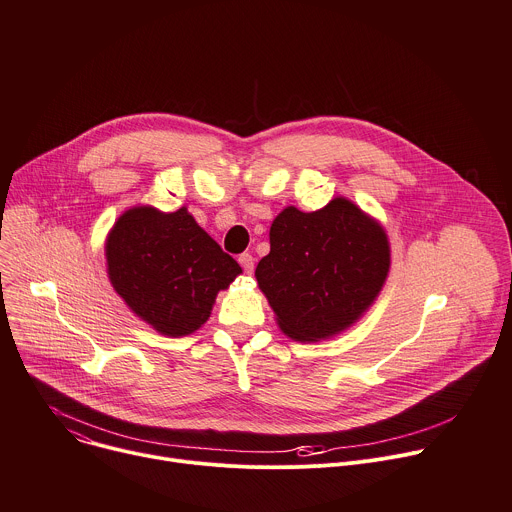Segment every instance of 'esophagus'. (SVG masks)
Returning a JSON list of instances; mask_svg holds the SVG:
<instances>
[{
    "label": "esophagus",
    "mask_w": 512,
    "mask_h": 512,
    "mask_svg": "<svg viewBox=\"0 0 512 512\" xmlns=\"http://www.w3.org/2000/svg\"><path fill=\"white\" fill-rule=\"evenodd\" d=\"M239 263H241V267H243L245 273H253V269H255V259H253V255H249V253L239 255Z\"/></svg>",
    "instance_id": "1"
}]
</instances>
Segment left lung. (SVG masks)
Listing matches in <instances>:
<instances>
[{"label":"left lung","mask_w":512,"mask_h":512,"mask_svg":"<svg viewBox=\"0 0 512 512\" xmlns=\"http://www.w3.org/2000/svg\"><path fill=\"white\" fill-rule=\"evenodd\" d=\"M269 243L255 277L281 332L300 342L352 326L377 300L391 267L385 229L342 196L316 212L283 208Z\"/></svg>","instance_id":"1"}]
</instances>
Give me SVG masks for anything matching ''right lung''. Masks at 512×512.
<instances>
[{
  "instance_id": "right-lung-1",
  "label": "right lung",
  "mask_w": 512,
  "mask_h": 512,
  "mask_svg": "<svg viewBox=\"0 0 512 512\" xmlns=\"http://www.w3.org/2000/svg\"><path fill=\"white\" fill-rule=\"evenodd\" d=\"M107 273L129 310L164 336H186L210 316L216 294L241 273L239 263L182 206L125 210L107 243Z\"/></svg>"
}]
</instances>
